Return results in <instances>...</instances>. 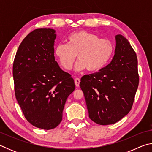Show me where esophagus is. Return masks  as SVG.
Masks as SVG:
<instances>
[{
    "instance_id": "1",
    "label": "esophagus",
    "mask_w": 152,
    "mask_h": 152,
    "mask_svg": "<svg viewBox=\"0 0 152 152\" xmlns=\"http://www.w3.org/2000/svg\"><path fill=\"white\" fill-rule=\"evenodd\" d=\"M74 82H75L76 86L78 87L79 84H80V80L78 78H75V80H74Z\"/></svg>"
}]
</instances>
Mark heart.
I'll use <instances>...</instances> for the list:
<instances>
[{
  "instance_id": "1",
  "label": "heart",
  "mask_w": 152,
  "mask_h": 152,
  "mask_svg": "<svg viewBox=\"0 0 152 152\" xmlns=\"http://www.w3.org/2000/svg\"><path fill=\"white\" fill-rule=\"evenodd\" d=\"M113 52L110 42L86 31L73 33L68 37L67 44L60 43L55 49L56 56L66 70L71 69L78 55L76 71L86 68L91 72L100 70L110 60Z\"/></svg>"
}]
</instances>
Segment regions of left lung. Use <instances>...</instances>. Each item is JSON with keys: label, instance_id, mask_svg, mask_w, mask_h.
I'll return each instance as SVG.
<instances>
[{"label": "left lung", "instance_id": "1", "mask_svg": "<svg viewBox=\"0 0 152 152\" xmlns=\"http://www.w3.org/2000/svg\"><path fill=\"white\" fill-rule=\"evenodd\" d=\"M115 41L111 61L80 82L90 119L102 125L114 124L128 114L139 84L135 52L123 35H117Z\"/></svg>", "mask_w": 152, "mask_h": 152}]
</instances>
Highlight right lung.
I'll use <instances>...</instances> for the list:
<instances>
[{
  "mask_svg": "<svg viewBox=\"0 0 152 152\" xmlns=\"http://www.w3.org/2000/svg\"><path fill=\"white\" fill-rule=\"evenodd\" d=\"M56 31L40 28L29 33L15 56L12 74L17 101L31 124L42 129L57 127L74 79L60 68L54 56Z\"/></svg>",
  "mask_w": 152,
  "mask_h": 152,
  "instance_id": "right-lung-1",
  "label": "right lung"
}]
</instances>
